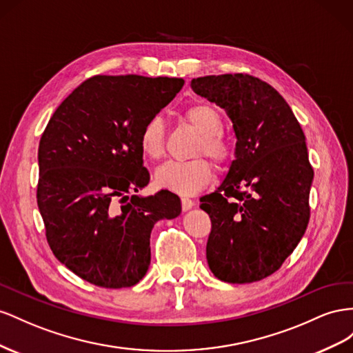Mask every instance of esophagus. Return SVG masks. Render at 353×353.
I'll return each mask as SVG.
<instances>
[{
    "instance_id": "obj_1",
    "label": "esophagus",
    "mask_w": 353,
    "mask_h": 353,
    "mask_svg": "<svg viewBox=\"0 0 353 353\" xmlns=\"http://www.w3.org/2000/svg\"><path fill=\"white\" fill-rule=\"evenodd\" d=\"M195 205V203L192 199H189V198H182V210L183 211H188V210H190Z\"/></svg>"
}]
</instances>
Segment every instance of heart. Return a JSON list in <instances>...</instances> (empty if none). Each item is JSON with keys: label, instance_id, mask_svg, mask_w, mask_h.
Segmentation results:
<instances>
[{"label": "heart", "instance_id": "1", "mask_svg": "<svg viewBox=\"0 0 353 353\" xmlns=\"http://www.w3.org/2000/svg\"><path fill=\"white\" fill-rule=\"evenodd\" d=\"M185 118L203 136L196 154H205L219 164H226L234 155L232 143L221 136L223 119L219 110L208 103H196L185 110ZM139 148L150 159H159L165 150L164 123L159 117L149 118L139 133ZM213 179V167L203 158L190 161H168L161 165L155 180L161 188L180 195H194Z\"/></svg>", "mask_w": 353, "mask_h": 353}]
</instances>
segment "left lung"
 I'll use <instances>...</instances> for the list:
<instances>
[{
	"label": "left lung",
	"instance_id": "obj_1",
	"mask_svg": "<svg viewBox=\"0 0 353 353\" xmlns=\"http://www.w3.org/2000/svg\"><path fill=\"white\" fill-rule=\"evenodd\" d=\"M190 87L225 109L236 137L226 177L199 199L211 219L208 268L225 283H256L276 272L306 232L314 168L305 133L284 97L256 77L208 75Z\"/></svg>",
	"mask_w": 353,
	"mask_h": 353
}]
</instances>
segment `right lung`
Listing matches in <instances>:
<instances>
[{"label":"right lung","instance_id":"right-lung-1","mask_svg":"<svg viewBox=\"0 0 353 353\" xmlns=\"http://www.w3.org/2000/svg\"><path fill=\"white\" fill-rule=\"evenodd\" d=\"M182 78L97 75L77 87L39 140L37 203L60 263L103 288L136 285L150 265L161 219L182 213L170 190L149 183L139 133L183 87Z\"/></svg>","mask_w":353,"mask_h":353}]
</instances>
